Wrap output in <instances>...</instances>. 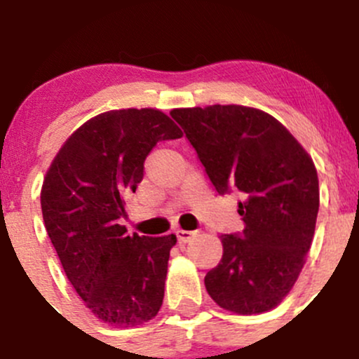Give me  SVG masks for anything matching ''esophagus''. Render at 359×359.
<instances>
[{
    "label": "esophagus",
    "mask_w": 359,
    "mask_h": 359,
    "mask_svg": "<svg viewBox=\"0 0 359 359\" xmlns=\"http://www.w3.org/2000/svg\"><path fill=\"white\" fill-rule=\"evenodd\" d=\"M177 237H179L180 243H189L192 237H196L194 230H177Z\"/></svg>",
    "instance_id": "obj_1"
}]
</instances>
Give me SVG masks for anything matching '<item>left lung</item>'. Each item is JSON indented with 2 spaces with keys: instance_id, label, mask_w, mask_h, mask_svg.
Segmentation results:
<instances>
[{
  "instance_id": "left-lung-1",
  "label": "left lung",
  "mask_w": 359,
  "mask_h": 359,
  "mask_svg": "<svg viewBox=\"0 0 359 359\" xmlns=\"http://www.w3.org/2000/svg\"><path fill=\"white\" fill-rule=\"evenodd\" d=\"M218 194L239 191L244 230L220 237L224 255L205 277L211 299L239 315L282 303L303 270L320 206L311 156L269 113L241 104L170 111Z\"/></svg>"
}]
</instances>
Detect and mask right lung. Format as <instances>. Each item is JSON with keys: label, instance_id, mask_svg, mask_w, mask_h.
Masks as SVG:
<instances>
[{"label": "right lung", "instance_id": "obj_1", "mask_svg": "<svg viewBox=\"0 0 359 359\" xmlns=\"http://www.w3.org/2000/svg\"><path fill=\"white\" fill-rule=\"evenodd\" d=\"M182 137L163 111L111 110L82 123L53 160L41 210L67 278L94 316L135 327L158 315L173 233H127L123 196L135 192L156 142Z\"/></svg>", "mask_w": 359, "mask_h": 359}]
</instances>
